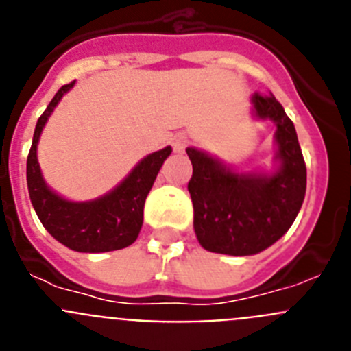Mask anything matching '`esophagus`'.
Returning <instances> with one entry per match:
<instances>
[{"label":"esophagus","mask_w":351,"mask_h":351,"mask_svg":"<svg viewBox=\"0 0 351 351\" xmlns=\"http://www.w3.org/2000/svg\"><path fill=\"white\" fill-rule=\"evenodd\" d=\"M173 149L178 151V153H182L186 149V145H188V137H184V135H178V137H173V142H172Z\"/></svg>","instance_id":"34e87169"}]
</instances>
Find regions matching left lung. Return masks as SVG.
Here are the masks:
<instances>
[{
	"label": "left lung",
	"mask_w": 351,
	"mask_h": 351,
	"mask_svg": "<svg viewBox=\"0 0 351 351\" xmlns=\"http://www.w3.org/2000/svg\"><path fill=\"white\" fill-rule=\"evenodd\" d=\"M255 116L276 123L281 167L272 176L237 173L193 147L188 191L193 226L204 250L246 256L272 246L295 221L306 195V163L295 126L274 96L255 93Z\"/></svg>",
	"instance_id": "8db88e82"
}]
</instances>
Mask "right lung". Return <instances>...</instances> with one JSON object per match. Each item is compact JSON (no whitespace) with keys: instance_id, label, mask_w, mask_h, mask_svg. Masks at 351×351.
<instances>
[{"instance_id":"1","label":"right lung","mask_w":351,"mask_h":351,"mask_svg":"<svg viewBox=\"0 0 351 351\" xmlns=\"http://www.w3.org/2000/svg\"><path fill=\"white\" fill-rule=\"evenodd\" d=\"M75 80L64 84L36 123L33 144L27 154V190L31 204L45 230L61 244L80 253H104L130 246L138 237L144 221V204L149 190L172 147L149 154L132 170L116 190L89 202H70L49 190L36 160L40 133L54 107L70 91Z\"/></svg>"}]
</instances>
